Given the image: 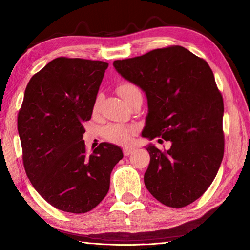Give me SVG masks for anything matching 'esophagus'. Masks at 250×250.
Instances as JSON below:
<instances>
[{
	"mask_svg": "<svg viewBox=\"0 0 250 250\" xmlns=\"http://www.w3.org/2000/svg\"><path fill=\"white\" fill-rule=\"evenodd\" d=\"M135 150L136 149H135V148H133V147H125L124 148V155L125 157H128V156L132 155V153H133Z\"/></svg>",
	"mask_w": 250,
	"mask_h": 250,
	"instance_id": "1",
	"label": "esophagus"
}]
</instances>
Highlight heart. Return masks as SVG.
Returning <instances> with one entry per match:
<instances>
[{"label":"heart","mask_w":250,"mask_h":250,"mask_svg":"<svg viewBox=\"0 0 250 250\" xmlns=\"http://www.w3.org/2000/svg\"><path fill=\"white\" fill-rule=\"evenodd\" d=\"M117 92L119 93L120 97L125 101L128 100L132 94L140 92L139 88L135 84L130 83H121L117 88ZM100 104V98L98 97L94 101L93 110L97 111ZM135 126L133 125H109L104 129V136L108 141L116 143V144H128L132 140V136L135 133Z\"/></svg>","instance_id":"1"}]
</instances>
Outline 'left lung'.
Listing matches in <instances>:
<instances>
[{"mask_svg": "<svg viewBox=\"0 0 250 250\" xmlns=\"http://www.w3.org/2000/svg\"><path fill=\"white\" fill-rule=\"evenodd\" d=\"M116 71L145 92L142 136L169 141L161 151L146 146L147 190L162 204L180 208L198 200L216 177L224 157V101L206 61L182 46L116 60Z\"/></svg>", "mask_w": 250, "mask_h": 250, "instance_id": "left-lung-1", "label": "left lung"}]
</instances>
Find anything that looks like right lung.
<instances>
[{
	"mask_svg": "<svg viewBox=\"0 0 250 250\" xmlns=\"http://www.w3.org/2000/svg\"><path fill=\"white\" fill-rule=\"evenodd\" d=\"M108 63L57 58L30 79L18 115L23 166L31 184L56 208L93 209L109 190L121 148L101 143L87 155L83 124L90 120Z\"/></svg>",
	"mask_w": 250,
	"mask_h": 250,
	"instance_id": "obj_1",
	"label": "right lung"
}]
</instances>
